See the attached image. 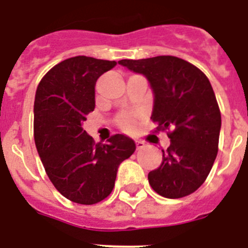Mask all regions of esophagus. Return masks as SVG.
Returning <instances> with one entry per match:
<instances>
[{"instance_id":"34e87169","label":"esophagus","mask_w":248,"mask_h":248,"mask_svg":"<svg viewBox=\"0 0 248 248\" xmlns=\"http://www.w3.org/2000/svg\"><path fill=\"white\" fill-rule=\"evenodd\" d=\"M136 145H137V150H139V149H143L144 146H145V143H144L143 140H136Z\"/></svg>"}]
</instances>
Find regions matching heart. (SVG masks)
Instances as JSON below:
<instances>
[{
  "mask_svg": "<svg viewBox=\"0 0 248 248\" xmlns=\"http://www.w3.org/2000/svg\"><path fill=\"white\" fill-rule=\"evenodd\" d=\"M133 119H134L133 115H129V114L124 115V116H122L121 119V126L124 127V128L129 129L132 127V121H133Z\"/></svg>",
  "mask_w": 248,
  "mask_h": 248,
  "instance_id": "b5f03b06",
  "label": "heart"
}]
</instances>
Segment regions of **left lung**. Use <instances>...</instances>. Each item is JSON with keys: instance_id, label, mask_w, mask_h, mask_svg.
Masks as SVG:
<instances>
[{"instance_id": "left-lung-1", "label": "left lung", "mask_w": 248, "mask_h": 248, "mask_svg": "<svg viewBox=\"0 0 248 248\" xmlns=\"http://www.w3.org/2000/svg\"><path fill=\"white\" fill-rule=\"evenodd\" d=\"M119 64L148 80L154 94L150 119L157 131H170V146L162 150L160 167L149 172V184L163 198L190 195L210 174L218 153L222 119L210 80L195 65L172 55L122 59Z\"/></svg>"}]
</instances>
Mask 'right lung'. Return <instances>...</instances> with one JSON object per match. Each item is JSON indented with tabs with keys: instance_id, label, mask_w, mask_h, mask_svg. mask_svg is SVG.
<instances>
[{
	"instance_id": "right-lung-1",
	"label": "right lung",
	"mask_w": 248,
	"mask_h": 248,
	"mask_svg": "<svg viewBox=\"0 0 248 248\" xmlns=\"http://www.w3.org/2000/svg\"><path fill=\"white\" fill-rule=\"evenodd\" d=\"M116 62L69 58L41 80L33 104V137L46 173L64 198L81 205L100 202L114 189L120 163L136 150L133 139L115 134L94 143L83 129L94 110L95 83Z\"/></svg>"
}]
</instances>
